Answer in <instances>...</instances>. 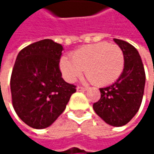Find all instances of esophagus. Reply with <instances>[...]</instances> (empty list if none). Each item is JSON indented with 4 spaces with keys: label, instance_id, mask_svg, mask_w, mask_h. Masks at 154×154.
<instances>
[{
    "label": "esophagus",
    "instance_id": "1",
    "mask_svg": "<svg viewBox=\"0 0 154 154\" xmlns=\"http://www.w3.org/2000/svg\"><path fill=\"white\" fill-rule=\"evenodd\" d=\"M86 90H87V88H84V87H82V86H77V92H85V91H86Z\"/></svg>",
    "mask_w": 154,
    "mask_h": 154
}]
</instances>
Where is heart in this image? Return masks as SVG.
Instances as JSON below:
<instances>
[{
  "instance_id": "b5f03b06",
  "label": "heart",
  "mask_w": 154,
  "mask_h": 154,
  "mask_svg": "<svg viewBox=\"0 0 154 154\" xmlns=\"http://www.w3.org/2000/svg\"><path fill=\"white\" fill-rule=\"evenodd\" d=\"M125 57L120 47L106 42L83 46L72 54V59L63 56L60 69L64 79L73 83L85 69V76L96 85L115 82L123 72Z\"/></svg>"
}]
</instances>
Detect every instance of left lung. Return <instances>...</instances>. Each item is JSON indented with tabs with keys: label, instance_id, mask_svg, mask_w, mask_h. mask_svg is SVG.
Segmentation results:
<instances>
[{
	"label": "left lung",
	"instance_id": "8db88e82",
	"mask_svg": "<svg viewBox=\"0 0 154 154\" xmlns=\"http://www.w3.org/2000/svg\"><path fill=\"white\" fill-rule=\"evenodd\" d=\"M113 40L124 53V69L115 83L100 88L101 98L93 108L107 124L122 127L138 111L144 91L145 73L137 50L123 40Z\"/></svg>",
	"mask_w": 154,
	"mask_h": 154
}]
</instances>
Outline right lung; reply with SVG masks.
<instances>
[{"label": "right lung", "instance_id": "add662e5", "mask_svg": "<svg viewBox=\"0 0 154 154\" xmlns=\"http://www.w3.org/2000/svg\"><path fill=\"white\" fill-rule=\"evenodd\" d=\"M63 47L45 39L22 49L11 77L12 104L20 119L43 129L64 111L76 86L61 77L59 63Z\"/></svg>", "mask_w": 154, "mask_h": 154}]
</instances>
